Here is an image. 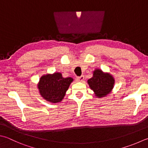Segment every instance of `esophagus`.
I'll use <instances>...</instances> for the list:
<instances>
[{
  "label": "esophagus",
  "mask_w": 148,
  "mask_h": 148,
  "mask_svg": "<svg viewBox=\"0 0 148 148\" xmlns=\"http://www.w3.org/2000/svg\"><path fill=\"white\" fill-rule=\"evenodd\" d=\"M84 79V75H82V76L77 77V80L79 82H83Z\"/></svg>",
  "instance_id": "1"
}]
</instances>
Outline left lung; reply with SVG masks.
Listing matches in <instances>:
<instances>
[{
  "mask_svg": "<svg viewBox=\"0 0 148 148\" xmlns=\"http://www.w3.org/2000/svg\"><path fill=\"white\" fill-rule=\"evenodd\" d=\"M114 81L113 77L110 74H104L100 69H96L93 77L88 80V82L96 96L104 97L112 90Z\"/></svg>",
  "mask_w": 148,
  "mask_h": 148,
  "instance_id": "left-lung-1",
  "label": "left lung"
}]
</instances>
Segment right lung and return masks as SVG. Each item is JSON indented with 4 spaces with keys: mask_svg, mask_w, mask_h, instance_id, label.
Returning a JSON list of instances; mask_svg holds the SVG:
<instances>
[{
    "mask_svg": "<svg viewBox=\"0 0 148 148\" xmlns=\"http://www.w3.org/2000/svg\"><path fill=\"white\" fill-rule=\"evenodd\" d=\"M72 81V78H64L61 73H55L42 77L38 88L44 99L50 102L56 103L62 100Z\"/></svg>",
    "mask_w": 148,
    "mask_h": 148,
    "instance_id": "add662e5",
    "label": "right lung"
}]
</instances>
